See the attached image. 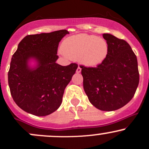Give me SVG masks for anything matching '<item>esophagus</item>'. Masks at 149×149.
<instances>
[{"instance_id":"1","label":"esophagus","mask_w":149,"mask_h":149,"mask_svg":"<svg viewBox=\"0 0 149 149\" xmlns=\"http://www.w3.org/2000/svg\"><path fill=\"white\" fill-rule=\"evenodd\" d=\"M80 71H81V68H80V66H78L76 69V72L78 73H80Z\"/></svg>"}]
</instances>
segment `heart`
Listing matches in <instances>:
<instances>
[{
  "instance_id": "obj_1",
  "label": "heart",
  "mask_w": 149,
  "mask_h": 149,
  "mask_svg": "<svg viewBox=\"0 0 149 149\" xmlns=\"http://www.w3.org/2000/svg\"><path fill=\"white\" fill-rule=\"evenodd\" d=\"M61 47L64 55L70 59H78L87 66L102 64L109 53V45L105 39L85 33L67 38Z\"/></svg>"
}]
</instances>
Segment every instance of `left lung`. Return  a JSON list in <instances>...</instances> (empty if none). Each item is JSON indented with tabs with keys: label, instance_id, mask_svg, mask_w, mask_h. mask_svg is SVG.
Wrapping results in <instances>:
<instances>
[{
	"label": "left lung",
	"instance_id": "obj_1",
	"mask_svg": "<svg viewBox=\"0 0 149 149\" xmlns=\"http://www.w3.org/2000/svg\"><path fill=\"white\" fill-rule=\"evenodd\" d=\"M109 53L96 67L81 66L83 88L94 107L112 111L126 105L134 97L139 82L137 59L125 40L104 33Z\"/></svg>",
	"mask_w": 149,
	"mask_h": 149
}]
</instances>
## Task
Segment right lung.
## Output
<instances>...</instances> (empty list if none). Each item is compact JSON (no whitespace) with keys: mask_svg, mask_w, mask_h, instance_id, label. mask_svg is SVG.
<instances>
[{"mask_svg":"<svg viewBox=\"0 0 149 149\" xmlns=\"http://www.w3.org/2000/svg\"><path fill=\"white\" fill-rule=\"evenodd\" d=\"M69 33L59 30L28 35L19 43L10 62L8 84L13 100L24 111L45 116L60 107L65 88L78 68L76 63L65 66L56 63L59 42ZM31 58L38 61L35 69L28 66Z\"/></svg>","mask_w":149,"mask_h":149,"instance_id":"right-lung-1","label":"right lung"}]
</instances>
